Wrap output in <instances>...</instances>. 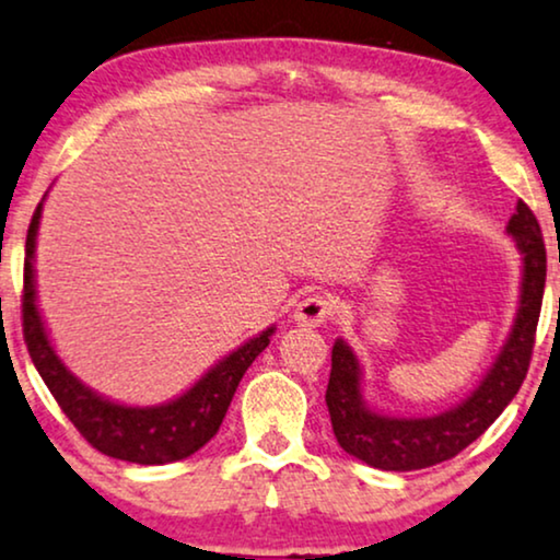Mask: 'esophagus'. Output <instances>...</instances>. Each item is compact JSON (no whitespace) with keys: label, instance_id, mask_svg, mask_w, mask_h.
<instances>
[{"label":"esophagus","instance_id":"obj_1","mask_svg":"<svg viewBox=\"0 0 560 560\" xmlns=\"http://www.w3.org/2000/svg\"><path fill=\"white\" fill-rule=\"evenodd\" d=\"M332 310H336V302H332L328 294L315 292V294H307L304 300L296 302L294 320L300 325L317 328V325H323L325 320H328V317L332 315Z\"/></svg>","mask_w":560,"mask_h":560}]
</instances>
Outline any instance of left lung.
Segmentation results:
<instances>
[{
    "mask_svg": "<svg viewBox=\"0 0 560 560\" xmlns=\"http://www.w3.org/2000/svg\"><path fill=\"white\" fill-rule=\"evenodd\" d=\"M509 235L525 260L522 296L509 341L486 380L468 400L429 419H393L374 413L362 400V370L343 341L332 343V366L325 402L338 444L380 470H421L455 457L499 419L527 377L535 349L545 289V243L540 224L525 201L509 219Z\"/></svg>",
    "mask_w": 560,
    "mask_h": 560,
    "instance_id": "obj_1",
    "label": "left lung"
}]
</instances>
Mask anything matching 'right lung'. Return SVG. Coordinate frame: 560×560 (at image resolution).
Listing matches in <instances>:
<instances>
[{
	"mask_svg": "<svg viewBox=\"0 0 560 560\" xmlns=\"http://www.w3.org/2000/svg\"><path fill=\"white\" fill-rule=\"evenodd\" d=\"M40 207H44V201L35 207L31 228H27L23 268V336L35 370L44 377L46 387L67 413V419L74 423V429L103 455L137 465H165L194 455L222 427L240 380L271 341L273 328L264 330L260 336L240 346L237 351H232L230 357H224L188 393L165 402V406L131 408L101 398L61 364L38 315L33 284V253Z\"/></svg>",
	"mask_w": 560,
	"mask_h": 560,
	"instance_id": "right-lung-1",
	"label": "right lung"
}]
</instances>
